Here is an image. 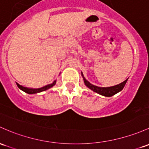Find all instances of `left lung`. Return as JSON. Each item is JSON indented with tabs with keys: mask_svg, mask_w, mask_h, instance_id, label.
<instances>
[{
	"mask_svg": "<svg viewBox=\"0 0 149 149\" xmlns=\"http://www.w3.org/2000/svg\"><path fill=\"white\" fill-rule=\"evenodd\" d=\"M81 75H82L83 78V81H84L85 84H86V86H87L88 88H89L90 89H91L92 91H94V92L99 93V94L105 96V97H111V96L114 95H115L116 93H119L120 91H122V90L124 88V87H125L126 83H127V79L125 80L124 82L121 83L119 85H117V86H112V87H107V88H101V87H98V86H94V85H92L91 83H90L87 80L84 78L83 73H81Z\"/></svg>",
	"mask_w": 149,
	"mask_h": 149,
	"instance_id": "1",
	"label": "left lung"
}]
</instances>
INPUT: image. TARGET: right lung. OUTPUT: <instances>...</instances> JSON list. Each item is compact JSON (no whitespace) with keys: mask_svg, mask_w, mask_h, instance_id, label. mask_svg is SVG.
I'll return each instance as SVG.
<instances>
[{"mask_svg":"<svg viewBox=\"0 0 149 149\" xmlns=\"http://www.w3.org/2000/svg\"><path fill=\"white\" fill-rule=\"evenodd\" d=\"M55 84H56V81H54V83H52V84L47 85V86H44V87H42L41 88H37V89H32V88H27L23 87V86L19 85L18 83H17V87L19 88V89H21L22 91H23L24 92L29 93V94H34V93H37L42 92V91H46V90L52 88V86H54Z\"/></svg>","mask_w":149,"mask_h":149,"instance_id":"obj_1","label":"right lung"}]
</instances>
